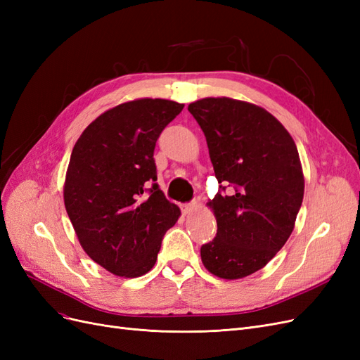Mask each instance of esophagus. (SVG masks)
<instances>
[{
	"mask_svg": "<svg viewBox=\"0 0 360 360\" xmlns=\"http://www.w3.org/2000/svg\"><path fill=\"white\" fill-rule=\"evenodd\" d=\"M193 207H195V202L183 204V205H181V210H183V213H184V214H188V213H191V212L193 210Z\"/></svg>",
	"mask_w": 360,
	"mask_h": 360,
	"instance_id": "obj_1",
	"label": "esophagus"
}]
</instances>
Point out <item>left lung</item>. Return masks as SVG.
Masks as SVG:
<instances>
[{"instance_id":"8db88e82","label":"left lung","mask_w":360,"mask_h":360,"mask_svg":"<svg viewBox=\"0 0 360 360\" xmlns=\"http://www.w3.org/2000/svg\"><path fill=\"white\" fill-rule=\"evenodd\" d=\"M188 111L202 129L221 183L207 202L217 233L201 246L202 264L224 279L252 275L292 233L304 189L297 147L274 115L252 103L207 97Z\"/></svg>"}]
</instances>
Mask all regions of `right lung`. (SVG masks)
I'll use <instances>...</instances> for the list:
<instances>
[{
    "label": "right lung",
    "mask_w": 360,
    "mask_h": 360,
    "mask_svg": "<svg viewBox=\"0 0 360 360\" xmlns=\"http://www.w3.org/2000/svg\"><path fill=\"white\" fill-rule=\"evenodd\" d=\"M183 103L138 99L103 112L72 150L64 205L82 249L111 274L153 269L180 209L159 189L155 147Z\"/></svg>",
    "instance_id": "right-lung-1"
}]
</instances>
